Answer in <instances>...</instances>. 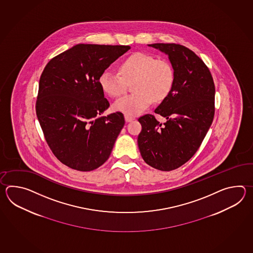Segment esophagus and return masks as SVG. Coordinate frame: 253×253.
<instances>
[{"label": "esophagus", "mask_w": 253, "mask_h": 253, "mask_svg": "<svg viewBox=\"0 0 253 253\" xmlns=\"http://www.w3.org/2000/svg\"><path fill=\"white\" fill-rule=\"evenodd\" d=\"M125 120H126V122H131V121L134 120V119L132 117L128 116V115H125Z\"/></svg>", "instance_id": "obj_1"}]
</instances>
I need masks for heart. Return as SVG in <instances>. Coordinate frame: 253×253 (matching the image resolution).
Listing matches in <instances>:
<instances>
[{
	"instance_id": "obj_1",
	"label": "heart",
	"mask_w": 253,
	"mask_h": 253,
	"mask_svg": "<svg viewBox=\"0 0 253 253\" xmlns=\"http://www.w3.org/2000/svg\"><path fill=\"white\" fill-rule=\"evenodd\" d=\"M119 73L111 70L103 71L98 79L103 91L110 97L123 95L127 82L134 81L135 93L120 97L113 108L128 116L145 111L154 101H161L171 93L175 81L172 65L165 59L145 52L129 55L119 65Z\"/></svg>"
}]
</instances>
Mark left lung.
<instances>
[{
	"label": "left lung",
	"instance_id": "obj_1",
	"mask_svg": "<svg viewBox=\"0 0 253 253\" xmlns=\"http://www.w3.org/2000/svg\"><path fill=\"white\" fill-rule=\"evenodd\" d=\"M148 46L168 55L175 72L172 91L154 115L138 119L137 143L144 161L161 171H172L189 161L199 149L214 117V82L208 67L193 50L175 43Z\"/></svg>",
	"mask_w": 253,
	"mask_h": 253
}]
</instances>
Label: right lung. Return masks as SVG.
<instances>
[{
  "label": "right lung",
  "instance_id": "obj_1",
  "mask_svg": "<svg viewBox=\"0 0 253 253\" xmlns=\"http://www.w3.org/2000/svg\"><path fill=\"white\" fill-rule=\"evenodd\" d=\"M128 49L124 45L78 44L44 68L36 114L50 150L65 166L88 172L110 156L125 119L120 112L101 116L109 102L98 79Z\"/></svg>",
  "mask_w": 253,
  "mask_h": 253
}]
</instances>
